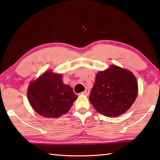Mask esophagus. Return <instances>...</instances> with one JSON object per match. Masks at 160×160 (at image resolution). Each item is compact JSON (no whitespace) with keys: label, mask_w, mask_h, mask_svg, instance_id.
<instances>
[{"label":"esophagus","mask_w":160,"mask_h":160,"mask_svg":"<svg viewBox=\"0 0 160 160\" xmlns=\"http://www.w3.org/2000/svg\"><path fill=\"white\" fill-rule=\"evenodd\" d=\"M82 94H84V95L88 96V95H89V94H90V90H89L88 89H86V90H85V91L82 92Z\"/></svg>","instance_id":"obj_1"}]
</instances>
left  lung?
Here are the masks:
<instances>
[{
	"label": "left lung",
	"instance_id": "left-lung-1",
	"mask_svg": "<svg viewBox=\"0 0 160 160\" xmlns=\"http://www.w3.org/2000/svg\"><path fill=\"white\" fill-rule=\"evenodd\" d=\"M136 78L131 71L112 66L96 75L90 94L94 109L102 115L116 117L125 113L138 95Z\"/></svg>",
	"mask_w": 160,
	"mask_h": 160
}]
</instances>
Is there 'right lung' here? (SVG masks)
Returning a JSON list of instances; mask_svg holds the SVG:
<instances>
[{"label": "right lung", "instance_id": "obj_1", "mask_svg": "<svg viewBox=\"0 0 160 160\" xmlns=\"http://www.w3.org/2000/svg\"><path fill=\"white\" fill-rule=\"evenodd\" d=\"M33 109L46 118H58L66 113L78 96L63 82L62 75L47 71L30 83L28 91Z\"/></svg>", "mask_w": 160, "mask_h": 160}]
</instances>
